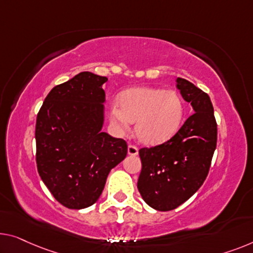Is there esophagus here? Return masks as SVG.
Here are the masks:
<instances>
[{
  "instance_id": "34e87169",
  "label": "esophagus",
  "mask_w": 253,
  "mask_h": 253,
  "mask_svg": "<svg viewBox=\"0 0 253 253\" xmlns=\"http://www.w3.org/2000/svg\"><path fill=\"white\" fill-rule=\"evenodd\" d=\"M127 152L129 156H137L138 154V149L133 144H129L127 148Z\"/></svg>"
}]
</instances>
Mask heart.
Wrapping results in <instances>:
<instances>
[{"label":"heart","instance_id":"heart-1","mask_svg":"<svg viewBox=\"0 0 253 253\" xmlns=\"http://www.w3.org/2000/svg\"><path fill=\"white\" fill-rule=\"evenodd\" d=\"M184 118V103L175 90L137 87L127 89L119 104L110 108V119L120 133L135 124V134L142 143L157 145L168 141L179 129Z\"/></svg>","mask_w":253,"mask_h":253}]
</instances>
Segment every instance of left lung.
Returning <instances> with one entry per match:
<instances>
[{
	"label": "left lung",
	"instance_id": "1",
	"mask_svg": "<svg viewBox=\"0 0 253 253\" xmlns=\"http://www.w3.org/2000/svg\"><path fill=\"white\" fill-rule=\"evenodd\" d=\"M176 82L194 114L167 142L138 151L142 170L137 188L151 208L159 211L176 209L201 187L217 145V123L209 95L186 79Z\"/></svg>",
	"mask_w": 253,
	"mask_h": 253
}]
</instances>
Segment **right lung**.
I'll return each mask as SVG.
<instances>
[{
    "label": "right lung",
    "mask_w": 253,
    "mask_h": 253,
    "mask_svg": "<svg viewBox=\"0 0 253 253\" xmlns=\"http://www.w3.org/2000/svg\"><path fill=\"white\" fill-rule=\"evenodd\" d=\"M107 77L83 71L56 85L36 119L37 170L56 201L84 209L99 200L127 143L102 131Z\"/></svg>",
    "instance_id": "add662e5"
}]
</instances>
